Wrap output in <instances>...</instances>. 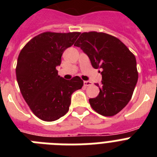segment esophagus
<instances>
[{
  "label": "esophagus",
  "instance_id": "34e87169",
  "mask_svg": "<svg viewBox=\"0 0 157 157\" xmlns=\"http://www.w3.org/2000/svg\"><path fill=\"white\" fill-rule=\"evenodd\" d=\"M92 85V82L91 81H84V86H90Z\"/></svg>",
  "mask_w": 157,
  "mask_h": 157
}]
</instances>
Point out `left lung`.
<instances>
[{
    "label": "left lung",
    "instance_id": "left-lung-1",
    "mask_svg": "<svg viewBox=\"0 0 157 157\" xmlns=\"http://www.w3.org/2000/svg\"><path fill=\"white\" fill-rule=\"evenodd\" d=\"M74 45L88 55L94 68L102 69L100 91L90 98L91 107L104 117L115 116L134 93L139 78L135 56L118 38L104 33H81Z\"/></svg>",
    "mask_w": 157,
    "mask_h": 157
}]
</instances>
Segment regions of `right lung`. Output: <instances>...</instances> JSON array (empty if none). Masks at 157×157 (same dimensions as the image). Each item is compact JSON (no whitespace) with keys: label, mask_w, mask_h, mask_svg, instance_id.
I'll return each instance as SVG.
<instances>
[{"label":"right lung","mask_w":157,"mask_h":157,"mask_svg":"<svg viewBox=\"0 0 157 157\" xmlns=\"http://www.w3.org/2000/svg\"><path fill=\"white\" fill-rule=\"evenodd\" d=\"M80 34L45 32L29 40L19 53L17 81L24 100L39 119L54 121L63 117L68 112L72 93L83 86L79 76L65 80L56 69L64 50Z\"/></svg>","instance_id":"right-lung-1"}]
</instances>
